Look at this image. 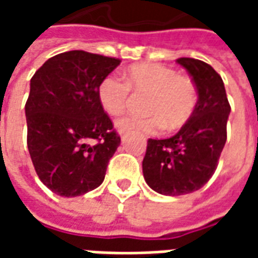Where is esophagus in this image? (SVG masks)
Masks as SVG:
<instances>
[{
  "instance_id": "esophagus-1",
  "label": "esophagus",
  "mask_w": 258,
  "mask_h": 258,
  "mask_svg": "<svg viewBox=\"0 0 258 258\" xmlns=\"http://www.w3.org/2000/svg\"><path fill=\"white\" fill-rule=\"evenodd\" d=\"M118 133H120V135H124V134H125V130H124V128L118 130Z\"/></svg>"
}]
</instances>
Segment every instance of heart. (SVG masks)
I'll list each match as a JSON object with an SVG mask.
<instances>
[{
	"label": "heart",
	"mask_w": 258,
	"mask_h": 258,
	"mask_svg": "<svg viewBox=\"0 0 258 258\" xmlns=\"http://www.w3.org/2000/svg\"><path fill=\"white\" fill-rule=\"evenodd\" d=\"M134 95L148 96L144 118H121L117 128L155 133L163 125L175 130L184 125L194 114L198 103V90L192 79L178 74L174 69L155 63L137 64L125 73V81L114 74L102 80L98 96L102 107L112 116H120Z\"/></svg>",
	"instance_id": "b5f03b06"
}]
</instances>
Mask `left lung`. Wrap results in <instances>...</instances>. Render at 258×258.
<instances>
[{
  "instance_id": "1",
  "label": "left lung",
  "mask_w": 258,
  "mask_h": 258,
  "mask_svg": "<svg viewBox=\"0 0 258 258\" xmlns=\"http://www.w3.org/2000/svg\"><path fill=\"white\" fill-rule=\"evenodd\" d=\"M198 90L194 114L166 140H148L142 171L157 194L179 196L200 189L214 174L225 141L231 106L220 74L210 64L179 58Z\"/></svg>"
}]
</instances>
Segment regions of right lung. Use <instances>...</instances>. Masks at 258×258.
<instances>
[{
  "label": "right lung",
  "instance_id": "right-lung-1",
  "mask_svg": "<svg viewBox=\"0 0 258 258\" xmlns=\"http://www.w3.org/2000/svg\"><path fill=\"white\" fill-rule=\"evenodd\" d=\"M120 59L85 51L49 58L30 80L27 148L38 178L53 194L74 198L103 182L120 145L98 96Z\"/></svg>",
  "mask_w": 258,
  "mask_h": 258
}]
</instances>
